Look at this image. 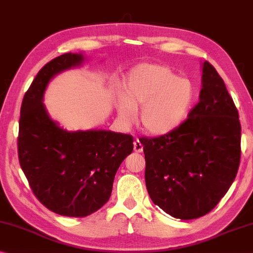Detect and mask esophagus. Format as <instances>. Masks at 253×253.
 <instances>
[{
	"label": "esophagus",
	"instance_id": "esophagus-1",
	"mask_svg": "<svg viewBox=\"0 0 253 253\" xmlns=\"http://www.w3.org/2000/svg\"><path fill=\"white\" fill-rule=\"evenodd\" d=\"M134 151L136 153H141V152H143V144L139 139H136L134 142Z\"/></svg>",
	"mask_w": 253,
	"mask_h": 253
}]
</instances>
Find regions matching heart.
I'll use <instances>...</instances> for the list:
<instances>
[{"instance_id": "1", "label": "heart", "mask_w": 253, "mask_h": 253, "mask_svg": "<svg viewBox=\"0 0 253 253\" xmlns=\"http://www.w3.org/2000/svg\"><path fill=\"white\" fill-rule=\"evenodd\" d=\"M196 101V87L189 79L178 78L169 67L141 64L131 69L124 85V97L116 101L122 123L130 125L139 111L144 131L154 136L170 134L182 125Z\"/></svg>"}]
</instances>
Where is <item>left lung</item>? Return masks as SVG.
Returning <instances> with one entry per match:
<instances>
[{"mask_svg":"<svg viewBox=\"0 0 253 253\" xmlns=\"http://www.w3.org/2000/svg\"><path fill=\"white\" fill-rule=\"evenodd\" d=\"M199 102L178 129L142 137L145 182L155 205L180 219L206 215L224 197L238 173L241 124L225 83L202 63Z\"/></svg>","mask_w":253,"mask_h":253,"instance_id":"obj_1","label":"left lung"}]
</instances>
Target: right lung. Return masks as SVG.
Returning a JSON list of instances; mask_svg holds the SVG:
<instances>
[{
  "label": "right lung",
  "instance_id": "right-lung-1",
  "mask_svg": "<svg viewBox=\"0 0 253 253\" xmlns=\"http://www.w3.org/2000/svg\"><path fill=\"white\" fill-rule=\"evenodd\" d=\"M83 53H66L38 72L22 100L18 153L23 173L39 202L54 213L84 217L109 200L120 164L133 152V136L107 129L67 130L43 105L48 84L80 67Z\"/></svg>",
  "mask_w": 253,
  "mask_h": 253
}]
</instances>
